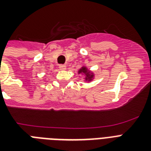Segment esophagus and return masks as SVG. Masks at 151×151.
Wrapping results in <instances>:
<instances>
[{"label": "esophagus", "mask_w": 151, "mask_h": 151, "mask_svg": "<svg viewBox=\"0 0 151 151\" xmlns=\"http://www.w3.org/2000/svg\"><path fill=\"white\" fill-rule=\"evenodd\" d=\"M59 68L61 70H66V66L65 65H59Z\"/></svg>", "instance_id": "obj_1"}]
</instances>
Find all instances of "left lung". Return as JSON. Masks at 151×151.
Here are the masks:
<instances>
[{"mask_svg":"<svg viewBox=\"0 0 151 151\" xmlns=\"http://www.w3.org/2000/svg\"><path fill=\"white\" fill-rule=\"evenodd\" d=\"M81 73H87V69L85 68V67H83V68H81L80 70V71H79V73H81ZM88 74H86V77H88ZM92 78V76H91V77H90L89 78Z\"/></svg>","mask_w":151,"mask_h":151,"instance_id":"8db88e82","label":"left lung"}]
</instances>
